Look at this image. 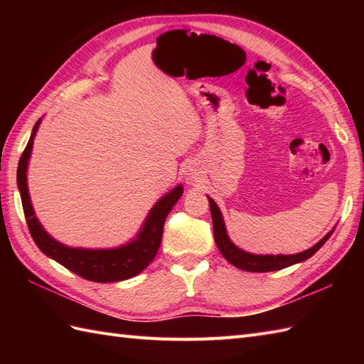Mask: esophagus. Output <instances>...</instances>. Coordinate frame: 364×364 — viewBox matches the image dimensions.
Instances as JSON below:
<instances>
[{
  "label": "esophagus",
  "mask_w": 364,
  "mask_h": 364,
  "mask_svg": "<svg viewBox=\"0 0 364 364\" xmlns=\"http://www.w3.org/2000/svg\"><path fill=\"white\" fill-rule=\"evenodd\" d=\"M202 173V168H200L198 162L196 161H191L189 164L186 166V170H184V175H186V180L188 183H194L197 181V178Z\"/></svg>",
  "instance_id": "obj_1"
}]
</instances>
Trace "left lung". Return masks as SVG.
Wrapping results in <instances>:
<instances>
[{
	"mask_svg": "<svg viewBox=\"0 0 364 364\" xmlns=\"http://www.w3.org/2000/svg\"><path fill=\"white\" fill-rule=\"evenodd\" d=\"M208 200H210L214 241L218 244V249L220 250V253L225 257L228 262H231V264L236 266L237 269L247 270V272H272V270H280V269L296 264V262H301L308 258H311L313 255L327 242V239L331 236V233H333V230H331L328 235L323 236L318 244L311 247V249L296 253V255H252L237 249V247L230 241V237L227 236L225 223H223L222 214L219 211L218 205H215V202L211 197H208Z\"/></svg>",
	"mask_w": 364,
	"mask_h": 364,
	"instance_id": "8db88e82",
	"label": "left lung"
}]
</instances>
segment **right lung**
I'll list each match as a JSON object with an SVG mask.
<instances>
[{"mask_svg": "<svg viewBox=\"0 0 364 364\" xmlns=\"http://www.w3.org/2000/svg\"><path fill=\"white\" fill-rule=\"evenodd\" d=\"M38 125H41V120H37L34 125L33 134L29 137V142L25 151L21 154L17 168V183L20 189L23 211H25L29 233L33 236L38 249H41L46 257L58 261L59 264H63L68 270H72V272L82 278H86L89 282H122L141 274L154 259V257H156L161 245L166 218L167 214L172 211L175 203L180 200L183 194V188H175L172 192H168L167 196L162 197L159 202L153 206V210L150 211L149 218H146L145 225L142 227L136 241L112 250H86L65 247L63 244H59L58 241H54V239L42 228V225L38 223L37 218L34 215L33 205H31L28 194L26 167L31 150H33L34 136Z\"/></svg>", "mask_w": 364, "mask_h": 364, "instance_id": "1", "label": "right lung"}]
</instances>
